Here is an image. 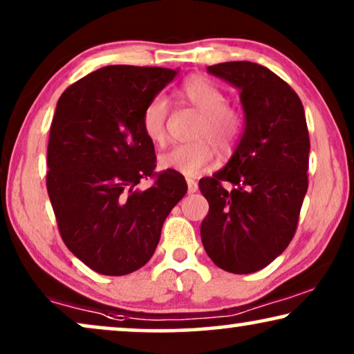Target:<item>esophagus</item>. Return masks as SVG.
<instances>
[{"label": "esophagus", "mask_w": 354, "mask_h": 354, "mask_svg": "<svg viewBox=\"0 0 354 354\" xmlns=\"http://www.w3.org/2000/svg\"><path fill=\"white\" fill-rule=\"evenodd\" d=\"M187 185H188V193H195L198 190V183L193 178H187Z\"/></svg>", "instance_id": "1"}]
</instances>
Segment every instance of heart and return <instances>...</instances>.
I'll return each mask as SVG.
<instances>
[{"label":"heart","mask_w":354,"mask_h":354,"mask_svg":"<svg viewBox=\"0 0 354 354\" xmlns=\"http://www.w3.org/2000/svg\"><path fill=\"white\" fill-rule=\"evenodd\" d=\"M176 96L196 111H200L193 137L196 140L174 145L159 156L162 169L180 172L183 176H196L214 161V145L221 153H230L236 147L243 132V119L240 113L227 106L224 91L201 75H192L182 82ZM167 101L154 96L142 113V129L154 145H162L167 135Z\"/></svg>","instance_id":"heart-1"}]
</instances>
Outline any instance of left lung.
I'll list each match as a JSON object with an SVG mask.
<instances>
[{
    "instance_id": "8db88e82",
    "label": "left lung",
    "mask_w": 354,
    "mask_h": 354,
    "mask_svg": "<svg viewBox=\"0 0 354 354\" xmlns=\"http://www.w3.org/2000/svg\"><path fill=\"white\" fill-rule=\"evenodd\" d=\"M240 90L245 132L229 164L200 180L209 203L201 241L217 268L251 274L282 254L308 192L309 133L299 96L250 61L209 66Z\"/></svg>"
}]
</instances>
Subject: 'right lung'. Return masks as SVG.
Masks as SVG:
<instances>
[{"label":"right lung","instance_id":"right-lung-1","mask_svg":"<svg viewBox=\"0 0 354 354\" xmlns=\"http://www.w3.org/2000/svg\"><path fill=\"white\" fill-rule=\"evenodd\" d=\"M177 71L108 66L67 86L57 101L48 142L46 188L67 248L103 275L145 266L164 221L185 196L187 182L156 172L154 145L142 113ZM153 185L140 191L142 178Z\"/></svg>","mask_w":354,"mask_h":354}]
</instances>
